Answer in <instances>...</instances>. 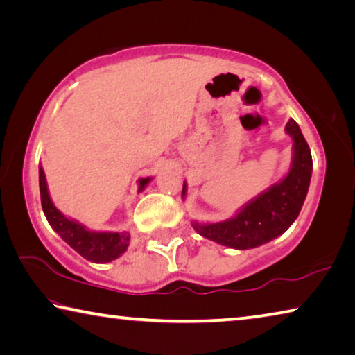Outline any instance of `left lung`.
<instances>
[{"label": "left lung", "mask_w": 355, "mask_h": 355, "mask_svg": "<svg viewBox=\"0 0 355 355\" xmlns=\"http://www.w3.org/2000/svg\"><path fill=\"white\" fill-rule=\"evenodd\" d=\"M285 131L293 139L291 166L286 175L249 200L230 219L213 224L192 220L191 224L199 235L227 248L245 250L272 241L291 227L307 197L313 161L309 144L293 119L288 120ZM186 189L184 182L183 199L188 192Z\"/></svg>", "instance_id": "1"}]
</instances>
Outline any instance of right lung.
<instances>
[{
  "mask_svg": "<svg viewBox=\"0 0 355 355\" xmlns=\"http://www.w3.org/2000/svg\"><path fill=\"white\" fill-rule=\"evenodd\" d=\"M152 177L139 178L141 192L146 189ZM39 188H40V200L42 209H44L48 224L51 225L59 236L67 243L71 249L76 250L83 258L92 263H110L116 260L125 250L128 249L130 244V233L128 232H95L89 230L86 225L75 219H70L64 213L59 211L53 203L50 192H48L45 172L39 167Z\"/></svg>",
  "mask_w": 355,
  "mask_h": 355,
  "instance_id": "right-lung-1",
  "label": "right lung"
}]
</instances>
